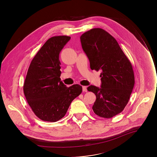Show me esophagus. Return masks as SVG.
I'll return each mask as SVG.
<instances>
[{
  "label": "esophagus",
  "instance_id": "esophagus-1",
  "mask_svg": "<svg viewBox=\"0 0 157 157\" xmlns=\"http://www.w3.org/2000/svg\"><path fill=\"white\" fill-rule=\"evenodd\" d=\"M82 90H83V92H87V87H86V86H82Z\"/></svg>",
  "mask_w": 157,
  "mask_h": 157
}]
</instances>
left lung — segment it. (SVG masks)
Segmentation results:
<instances>
[{"label":"left lung","mask_w":157,"mask_h":157,"mask_svg":"<svg viewBox=\"0 0 157 157\" xmlns=\"http://www.w3.org/2000/svg\"><path fill=\"white\" fill-rule=\"evenodd\" d=\"M80 39L90 69L101 71V88H87L97 97L92 109L99 117L112 118L124 110L134 88L132 65L116 39L104 29H92Z\"/></svg>","instance_id":"1"}]
</instances>
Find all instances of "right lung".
I'll return each mask as SVG.
<instances>
[{"mask_svg": "<svg viewBox=\"0 0 157 157\" xmlns=\"http://www.w3.org/2000/svg\"><path fill=\"white\" fill-rule=\"evenodd\" d=\"M70 39L67 36L49 38L28 69L24 94L33 112L42 121L56 122L62 118L72 101L82 92L81 85L67 87L60 81L59 53Z\"/></svg>", "mask_w": 157, "mask_h": 157, "instance_id": "add662e5", "label": "right lung"}]
</instances>
